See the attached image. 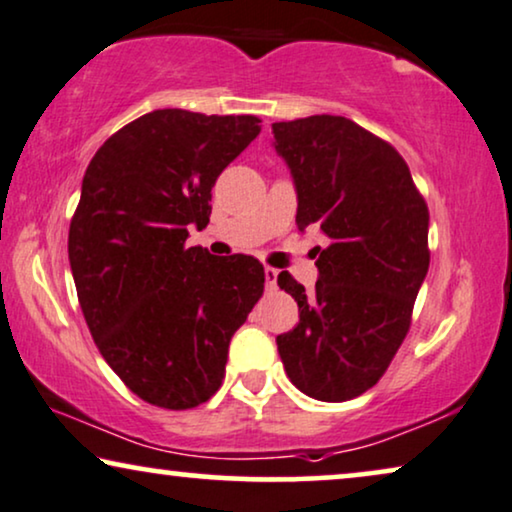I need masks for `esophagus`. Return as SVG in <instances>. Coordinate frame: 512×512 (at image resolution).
Segmentation results:
<instances>
[{"instance_id": "1", "label": "esophagus", "mask_w": 512, "mask_h": 512, "mask_svg": "<svg viewBox=\"0 0 512 512\" xmlns=\"http://www.w3.org/2000/svg\"><path fill=\"white\" fill-rule=\"evenodd\" d=\"M264 281H267V288L269 290H274L276 288V281H278V269H274V267L264 269Z\"/></svg>"}]
</instances>
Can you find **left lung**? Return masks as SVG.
I'll use <instances>...</instances> for the list:
<instances>
[{
	"mask_svg": "<svg viewBox=\"0 0 512 512\" xmlns=\"http://www.w3.org/2000/svg\"><path fill=\"white\" fill-rule=\"evenodd\" d=\"M271 131L295 182L297 227L327 236L316 290L278 276L299 306L278 353L299 391L342 403L377 384L410 330L431 262L428 208L403 156L351 119L316 114Z\"/></svg>",
	"mask_w": 512,
	"mask_h": 512,
	"instance_id": "obj_1",
	"label": "left lung"
}]
</instances>
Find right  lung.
I'll list each match as a JSON object with an SVG mask.
<instances>
[{"label": "right lung", "instance_id": "1", "mask_svg": "<svg viewBox=\"0 0 512 512\" xmlns=\"http://www.w3.org/2000/svg\"><path fill=\"white\" fill-rule=\"evenodd\" d=\"M260 119L154 109L88 163L67 252L93 342L135 395L189 410L222 386L229 342L264 290L255 257L187 248L210 189Z\"/></svg>", "mask_w": 512, "mask_h": 512}]
</instances>
